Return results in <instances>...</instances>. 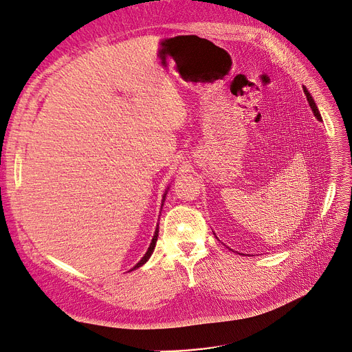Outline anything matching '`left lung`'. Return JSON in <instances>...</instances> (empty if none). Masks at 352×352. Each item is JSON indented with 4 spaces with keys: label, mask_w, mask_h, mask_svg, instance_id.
I'll use <instances>...</instances> for the list:
<instances>
[{
    "label": "left lung",
    "mask_w": 352,
    "mask_h": 352,
    "mask_svg": "<svg viewBox=\"0 0 352 352\" xmlns=\"http://www.w3.org/2000/svg\"><path fill=\"white\" fill-rule=\"evenodd\" d=\"M303 92H305V95H306V100H307L309 105H311V108H312V111H314V116H315L319 121H322V117H320V114H319V109H318V107H316V104H315V101H314L312 95L309 94V91H307L305 87H303Z\"/></svg>",
    "instance_id": "8db88e82"
}]
</instances>
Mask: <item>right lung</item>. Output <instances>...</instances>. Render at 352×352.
Masks as SVG:
<instances>
[{
	"mask_svg": "<svg viewBox=\"0 0 352 352\" xmlns=\"http://www.w3.org/2000/svg\"><path fill=\"white\" fill-rule=\"evenodd\" d=\"M168 189V188H167ZM166 193H167V190L164 192V195H163V202H164V198H166ZM157 236H159V225H157V228H156V231H154V235H153V240H151V243H150V247H148V250H147V252L144 254V257L140 260L135 265H134V269H131V270H135V269H138V267H142L148 258H150V256L153 254V250H154V247H156V241H157Z\"/></svg>",
	"mask_w": 352,
	"mask_h": 352,
	"instance_id": "1",
	"label": "right lung"
}]
</instances>
